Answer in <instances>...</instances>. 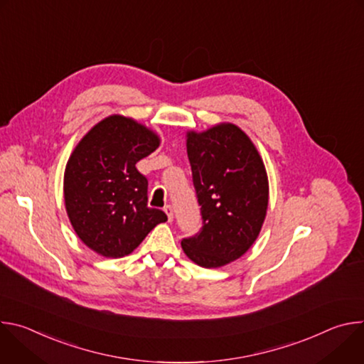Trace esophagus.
<instances>
[{
	"instance_id": "esophagus-1",
	"label": "esophagus",
	"mask_w": 364,
	"mask_h": 364,
	"mask_svg": "<svg viewBox=\"0 0 364 364\" xmlns=\"http://www.w3.org/2000/svg\"><path fill=\"white\" fill-rule=\"evenodd\" d=\"M164 212H166V215H167V218H168V222H173V218H174V216H173V215H174V213H173V207H171L170 204H167V205L164 207Z\"/></svg>"
}]
</instances>
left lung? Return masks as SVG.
I'll return each mask as SVG.
<instances>
[{
  "mask_svg": "<svg viewBox=\"0 0 364 364\" xmlns=\"http://www.w3.org/2000/svg\"><path fill=\"white\" fill-rule=\"evenodd\" d=\"M187 154L203 226L181 240L203 268L239 259L256 240L268 209V176L249 136L233 124L187 134Z\"/></svg>",
  "mask_w": 364,
  "mask_h": 364,
  "instance_id": "1",
  "label": "left lung"
}]
</instances>
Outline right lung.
<instances>
[{
	"instance_id": "add662e5",
	"label": "right lung",
	"mask_w": 364,
	"mask_h": 364,
	"mask_svg": "<svg viewBox=\"0 0 364 364\" xmlns=\"http://www.w3.org/2000/svg\"><path fill=\"white\" fill-rule=\"evenodd\" d=\"M160 145L159 135L131 118L108 117L76 145L65 170V203L80 240L105 257L129 255L167 220L148 207V180L135 164Z\"/></svg>"
}]
</instances>
